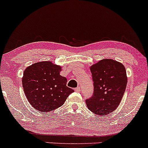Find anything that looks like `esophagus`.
<instances>
[{"mask_svg":"<svg viewBox=\"0 0 148 148\" xmlns=\"http://www.w3.org/2000/svg\"><path fill=\"white\" fill-rule=\"evenodd\" d=\"M74 90H75L76 92H80L81 91V88H80V87H78V88L74 89Z\"/></svg>","mask_w":148,"mask_h":148,"instance_id":"obj_1","label":"esophagus"}]
</instances>
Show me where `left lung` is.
Wrapping results in <instances>:
<instances>
[{
    "label": "left lung",
    "instance_id": "obj_1",
    "mask_svg": "<svg viewBox=\"0 0 148 148\" xmlns=\"http://www.w3.org/2000/svg\"><path fill=\"white\" fill-rule=\"evenodd\" d=\"M94 94L85 102L88 109L105 116L114 111L125 91L127 78L124 65L112 59H103L90 67Z\"/></svg>",
    "mask_w": 148,
    "mask_h": 148
}]
</instances>
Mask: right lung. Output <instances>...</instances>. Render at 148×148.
Returning a JSON list of instances; mask_svg holds the SVG:
<instances>
[{"label": "right lung", "instance_id": "obj_1", "mask_svg": "<svg viewBox=\"0 0 148 148\" xmlns=\"http://www.w3.org/2000/svg\"><path fill=\"white\" fill-rule=\"evenodd\" d=\"M61 67L51 61L32 64L24 71L22 83L32 106L41 113L59 108L74 90L67 87V79L60 75Z\"/></svg>", "mask_w": 148, "mask_h": 148}]
</instances>
